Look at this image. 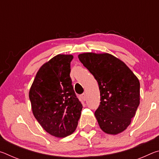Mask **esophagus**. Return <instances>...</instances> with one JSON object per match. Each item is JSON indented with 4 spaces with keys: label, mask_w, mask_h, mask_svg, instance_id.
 <instances>
[{
    "label": "esophagus",
    "mask_w": 159,
    "mask_h": 159,
    "mask_svg": "<svg viewBox=\"0 0 159 159\" xmlns=\"http://www.w3.org/2000/svg\"><path fill=\"white\" fill-rule=\"evenodd\" d=\"M80 99H82V100L85 101V99H86V97H85V93H83V94H82V95H80Z\"/></svg>",
    "instance_id": "obj_1"
}]
</instances>
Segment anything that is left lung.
Instances as JSON below:
<instances>
[{
    "label": "left lung",
    "mask_w": 159,
    "mask_h": 159,
    "mask_svg": "<svg viewBox=\"0 0 159 159\" xmlns=\"http://www.w3.org/2000/svg\"><path fill=\"white\" fill-rule=\"evenodd\" d=\"M79 60L98 83L100 104L95 112L104 133L116 134L130 124L139 104V81L119 59L108 53H83Z\"/></svg>",
    "instance_id": "left-lung-1"
}]
</instances>
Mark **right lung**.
I'll return each instance as SVG.
<instances>
[{
	"mask_svg": "<svg viewBox=\"0 0 159 159\" xmlns=\"http://www.w3.org/2000/svg\"><path fill=\"white\" fill-rule=\"evenodd\" d=\"M73 55H57L43 65L29 90L34 116L44 130L65 138L78 125L83 105L70 77Z\"/></svg>",
	"mask_w": 159,
	"mask_h": 159,
	"instance_id": "1",
	"label": "right lung"
}]
</instances>
